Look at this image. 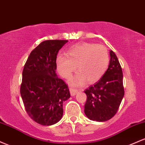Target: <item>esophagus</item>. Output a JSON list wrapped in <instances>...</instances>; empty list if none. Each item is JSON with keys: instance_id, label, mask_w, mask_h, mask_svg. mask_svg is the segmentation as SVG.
<instances>
[{"instance_id": "34e87169", "label": "esophagus", "mask_w": 145, "mask_h": 145, "mask_svg": "<svg viewBox=\"0 0 145 145\" xmlns=\"http://www.w3.org/2000/svg\"><path fill=\"white\" fill-rule=\"evenodd\" d=\"M69 91H70V93H71V96H75L78 92V89H76L71 88V87L69 89Z\"/></svg>"}]
</instances>
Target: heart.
Returning <instances> with one entry per match:
<instances>
[{
  "instance_id": "obj_1",
  "label": "heart",
  "mask_w": 145,
  "mask_h": 145,
  "mask_svg": "<svg viewBox=\"0 0 145 145\" xmlns=\"http://www.w3.org/2000/svg\"><path fill=\"white\" fill-rule=\"evenodd\" d=\"M109 63L107 49L101 44L89 42L76 44L69 48L67 55L59 54L56 66L60 76L69 78L77 67L78 74L71 80L73 85L97 82L104 76Z\"/></svg>"
}]
</instances>
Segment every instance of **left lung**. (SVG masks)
Wrapping results in <instances>:
<instances>
[{
  "label": "left lung",
  "instance_id": "8db88e82",
  "mask_svg": "<svg viewBox=\"0 0 145 145\" xmlns=\"http://www.w3.org/2000/svg\"><path fill=\"white\" fill-rule=\"evenodd\" d=\"M109 67L98 82L85 91V114L89 119L105 122L117 113L125 95L123 74L116 55L110 51Z\"/></svg>",
  "mask_w": 145,
  "mask_h": 145
}]
</instances>
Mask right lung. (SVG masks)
Returning a JSON list of instances; mask_svg holds the SVG:
<instances>
[{
    "label": "right lung",
    "mask_w": 145,
    "mask_h": 145,
    "mask_svg": "<svg viewBox=\"0 0 145 145\" xmlns=\"http://www.w3.org/2000/svg\"><path fill=\"white\" fill-rule=\"evenodd\" d=\"M67 41H43L31 51L24 66L20 95L29 116L40 125L59 121L63 102L70 98L67 85L56 73L57 54Z\"/></svg>",
    "instance_id": "obj_1"
}]
</instances>
